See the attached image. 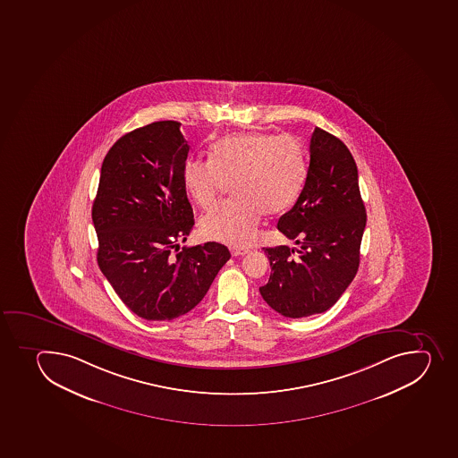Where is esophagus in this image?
I'll return each instance as SVG.
<instances>
[{"mask_svg": "<svg viewBox=\"0 0 458 458\" xmlns=\"http://www.w3.org/2000/svg\"><path fill=\"white\" fill-rule=\"evenodd\" d=\"M230 250L233 257H243L249 252L248 248H231Z\"/></svg>", "mask_w": 458, "mask_h": 458, "instance_id": "1", "label": "esophagus"}]
</instances>
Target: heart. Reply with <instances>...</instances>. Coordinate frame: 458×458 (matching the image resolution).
<instances>
[{"label": "heart", "instance_id": "obj_1", "mask_svg": "<svg viewBox=\"0 0 458 458\" xmlns=\"http://www.w3.org/2000/svg\"><path fill=\"white\" fill-rule=\"evenodd\" d=\"M307 157L298 140L249 131L225 136L210 148V160L183 163V188L194 205L209 210L227 183L234 200L205 215L199 230L206 239L242 246L255 237L262 214L293 209L307 179Z\"/></svg>", "mask_w": 458, "mask_h": 458}]
</instances>
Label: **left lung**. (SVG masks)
I'll list each match as a JSON object with an SVG mask.
<instances>
[{
  "label": "left lung",
  "mask_w": 458,
  "mask_h": 458,
  "mask_svg": "<svg viewBox=\"0 0 458 458\" xmlns=\"http://www.w3.org/2000/svg\"><path fill=\"white\" fill-rule=\"evenodd\" d=\"M365 225L353 156L343 140L316 127L304 188L277 223L298 248H264L271 275L259 293L267 304L291 318L331 309L358 273Z\"/></svg>",
  "instance_id": "8db88e82"
}]
</instances>
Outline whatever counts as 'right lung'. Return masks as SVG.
<instances>
[{
    "label": "right lung",
    "mask_w": 458,
    "mask_h": 458,
    "mask_svg": "<svg viewBox=\"0 0 458 458\" xmlns=\"http://www.w3.org/2000/svg\"><path fill=\"white\" fill-rule=\"evenodd\" d=\"M188 151L181 123H151L122 136L100 169L92 208L98 266L120 300L147 320L194 309L231 257L216 242L179 252V240L194 225L182 179Z\"/></svg>",
    "instance_id": "obj_1"
}]
</instances>
